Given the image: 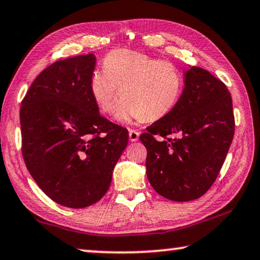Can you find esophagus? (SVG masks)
<instances>
[{"instance_id": "obj_1", "label": "esophagus", "mask_w": 260, "mask_h": 260, "mask_svg": "<svg viewBox=\"0 0 260 260\" xmlns=\"http://www.w3.org/2000/svg\"><path fill=\"white\" fill-rule=\"evenodd\" d=\"M129 138L131 142H137L139 139V133L137 130H129Z\"/></svg>"}]
</instances>
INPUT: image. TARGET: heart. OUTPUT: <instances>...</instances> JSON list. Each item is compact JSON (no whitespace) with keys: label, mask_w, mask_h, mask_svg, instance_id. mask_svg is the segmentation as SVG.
Here are the masks:
<instances>
[{"label":"heart","mask_w":260,"mask_h":260,"mask_svg":"<svg viewBox=\"0 0 260 260\" xmlns=\"http://www.w3.org/2000/svg\"><path fill=\"white\" fill-rule=\"evenodd\" d=\"M103 68L92 73L90 92L97 108L104 114H111L119 89L122 100L116 112L118 122L163 118L182 95L183 75L167 59L119 49L105 57Z\"/></svg>","instance_id":"b5f03b06"}]
</instances>
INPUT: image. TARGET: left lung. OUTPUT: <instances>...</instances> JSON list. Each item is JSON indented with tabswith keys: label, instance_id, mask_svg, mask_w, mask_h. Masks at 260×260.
I'll list each match as a JSON object with an SVG mask.
<instances>
[{
	"label": "left lung",
	"instance_id": "8db88e82",
	"mask_svg": "<svg viewBox=\"0 0 260 260\" xmlns=\"http://www.w3.org/2000/svg\"><path fill=\"white\" fill-rule=\"evenodd\" d=\"M146 176L156 192L174 202L202 197L216 180L235 134L232 99L208 70L184 73L178 103L146 127Z\"/></svg>",
	"mask_w": 260,
	"mask_h": 260
}]
</instances>
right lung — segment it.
Masks as SVG:
<instances>
[{
  "label": "right lung",
  "mask_w": 260,
  "mask_h": 260,
  "mask_svg": "<svg viewBox=\"0 0 260 260\" xmlns=\"http://www.w3.org/2000/svg\"><path fill=\"white\" fill-rule=\"evenodd\" d=\"M93 54L57 61L30 85L21 104L22 155L49 198L82 209L107 193L129 141L125 127L101 116L90 92Z\"/></svg>",
  "instance_id": "add662e5"
}]
</instances>
